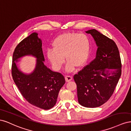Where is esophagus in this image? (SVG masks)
<instances>
[{
  "instance_id": "34e87169",
  "label": "esophagus",
  "mask_w": 131,
  "mask_h": 131,
  "mask_svg": "<svg viewBox=\"0 0 131 131\" xmlns=\"http://www.w3.org/2000/svg\"><path fill=\"white\" fill-rule=\"evenodd\" d=\"M65 79H66V80L67 82H69L72 80V77L70 76V75H66Z\"/></svg>"
}]
</instances>
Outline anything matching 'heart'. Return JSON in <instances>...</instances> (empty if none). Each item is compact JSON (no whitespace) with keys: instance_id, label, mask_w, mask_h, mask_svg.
<instances>
[{"instance_id":"heart-1","label":"heart","mask_w":131,"mask_h":131,"mask_svg":"<svg viewBox=\"0 0 131 131\" xmlns=\"http://www.w3.org/2000/svg\"><path fill=\"white\" fill-rule=\"evenodd\" d=\"M53 49L47 51V56L54 70H59L65 59L68 61L67 72H72L76 67H81L88 61L91 41L85 34L68 32L59 35L52 43Z\"/></svg>"}]
</instances>
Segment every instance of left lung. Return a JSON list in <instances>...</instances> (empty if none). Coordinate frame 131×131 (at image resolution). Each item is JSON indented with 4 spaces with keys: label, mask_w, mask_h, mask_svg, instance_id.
<instances>
[{
    "label": "left lung",
    "mask_w": 131,
    "mask_h": 131,
    "mask_svg": "<svg viewBox=\"0 0 131 131\" xmlns=\"http://www.w3.org/2000/svg\"><path fill=\"white\" fill-rule=\"evenodd\" d=\"M93 37L98 49L96 57L73 77L79 104L96 108L104 104L113 94L121 75L118 47L112 39L96 29L86 31Z\"/></svg>",
    "instance_id": "left-lung-1"
}]
</instances>
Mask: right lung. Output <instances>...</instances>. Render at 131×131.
<instances>
[{
  "mask_svg": "<svg viewBox=\"0 0 131 131\" xmlns=\"http://www.w3.org/2000/svg\"><path fill=\"white\" fill-rule=\"evenodd\" d=\"M26 55L37 58L34 72L27 75L22 73L15 64L17 59ZM42 43L37 33L31 34L16 47L13 56L11 74L22 96L30 104L48 110L56 103L59 91L65 84L63 75L53 72L43 64Z\"/></svg>",
  "mask_w": 131,
  "mask_h": 131,
  "instance_id": "obj_1",
  "label": "right lung"
}]
</instances>
